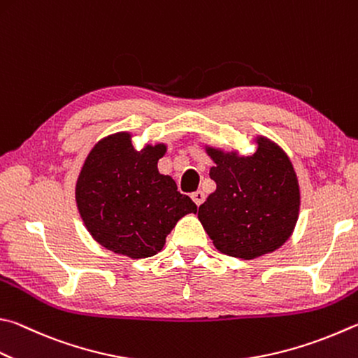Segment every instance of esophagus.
<instances>
[{
	"label": "esophagus",
	"mask_w": 358,
	"mask_h": 358,
	"mask_svg": "<svg viewBox=\"0 0 358 358\" xmlns=\"http://www.w3.org/2000/svg\"><path fill=\"white\" fill-rule=\"evenodd\" d=\"M191 197H192V200H194V203H196L197 206H200V205L203 203V201H205V194L201 192V191L192 192V194H191Z\"/></svg>",
	"instance_id": "esophagus-1"
}]
</instances>
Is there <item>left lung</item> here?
Listing matches in <instances>:
<instances>
[{
	"label": "left lung",
	"instance_id": "left-lung-1",
	"mask_svg": "<svg viewBox=\"0 0 358 358\" xmlns=\"http://www.w3.org/2000/svg\"><path fill=\"white\" fill-rule=\"evenodd\" d=\"M250 157L205 145L216 166V191L199 206V220L214 247L229 257L253 259L277 250L294 231L301 189L288 155L257 136Z\"/></svg>",
	"mask_w": 358,
	"mask_h": 358
}]
</instances>
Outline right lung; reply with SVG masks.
I'll return each instance as SVG.
<instances>
[{
	"label": "right lung",
	"mask_w": 358,
	"mask_h": 358,
	"mask_svg": "<svg viewBox=\"0 0 358 358\" xmlns=\"http://www.w3.org/2000/svg\"><path fill=\"white\" fill-rule=\"evenodd\" d=\"M166 144L136 150L131 133L100 139L78 175L75 199L80 216L96 243L138 259L157 255L178 220L197 213L177 183L158 171Z\"/></svg>",
	"instance_id": "1"
}]
</instances>
